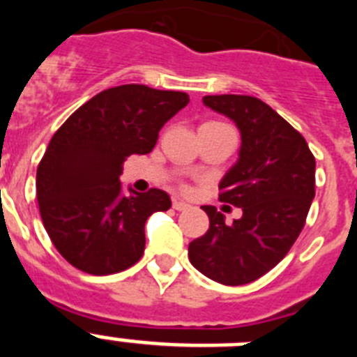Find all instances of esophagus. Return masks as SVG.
<instances>
[{
	"label": "esophagus",
	"instance_id": "34e87169",
	"mask_svg": "<svg viewBox=\"0 0 357 357\" xmlns=\"http://www.w3.org/2000/svg\"><path fill=\"white\" fill-rule=\"evenodd\" d=\"M189 204H185V202H181V200H173V209L175 211H185L189 209Z\"/></svg>",
	"mask_w": 357,
	"mask_h": 357
}]
</instances>
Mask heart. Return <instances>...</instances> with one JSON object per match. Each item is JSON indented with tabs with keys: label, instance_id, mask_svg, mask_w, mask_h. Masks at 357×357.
<instances>
[{
	"label": "heart",
	"instance_id": "b5f03b06",
	"mask_svg": "<svg viewBox=\"0 0 357 357\" xmlns=\"http://www.w3.org/2000/svg\"><path fill=\"white\" fill-rule=\"evenodd\" d=\"M202 127H227L225 123H220V121H209V123H204Z\"/></svg>",
	"mask_w": 357,
	"mask_h": 357
}]
</instances>
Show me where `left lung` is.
Returning a JSON list of instances; mask_svg holds the SVG:
<instances>
[{"mask_svg": "<svg viewBox=\"0 0 357 357\" xmlns=\"http://www.w3.org/2000/svg\"><path fill=\"white\" fill-rule=\"evenodd\" d=\"M241 132L238 162L220 182V200L241 207L227 225L216 207L204 206L209 230L189 243V261L225 286L254 282L284 259L305 225L314 198V155L298 130L259 98L204 96Z\"/></svg>", "mask_w": 357, "mask_h": 357, "instance_id": "8db88e82", "label": "left lung"}]
</instances>
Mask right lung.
<instances>
[{
  "label": "right lung",
  "mask_w": 357,
  "mask_h": 357,
  "mask_svg": "<svg viewBox=\"0 0 357 357\" xmlns=\"http://www.w3.org/2000/svg\"><path fill=\"white\" fill-rule=\"evenodd\" d=\"M189 103L181 91L110 87L77 109L53 134L37 166L40 218L59 254L91 275L130 268L144 254V223L172 207L168 193L121 195V164L150 153L159 130Z\"/></svg>",
  "instance_id": "obj_1"
}]
</instances>
